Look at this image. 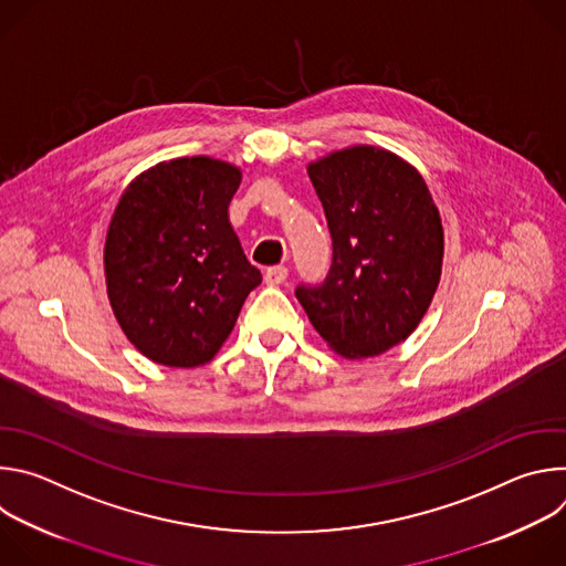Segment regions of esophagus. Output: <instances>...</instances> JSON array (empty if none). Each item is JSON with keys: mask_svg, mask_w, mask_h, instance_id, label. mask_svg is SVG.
Segmentation results:
<instances>
[{"mask_svg": "<svg viewBox=\"0 0 566 566\" xmlns=\"http://www.w3.org/2000/svg\"><path fill=\"white\" fill-rule=\"evenodd\" d=\"M286 277H289V269L286 266H273V269H266V273H264V282L271 284V286L282 284Z\"/></svg>", "mask_w": 566, "mask_h": 566, "instance_id": "esophagus-1", "label": "esophagus"}]
</instances>
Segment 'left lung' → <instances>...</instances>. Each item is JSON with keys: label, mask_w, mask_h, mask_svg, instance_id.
Instances as JSON below:
<instances>
[{"label": "left lung", "mask_w": 566, "mask_h": 566, "mask_svg": "<svg viewBox=\"0 0 566 566\" xmlns=\"http://www.w3.org/2000/svg\"><path fill=\"white\" fill-rule=\"evenodd\" d=\"M334 262L319 286L295 291L313 329L349 360L374 358L419 327L443 266L437 203L406 158L352 145L311 160Z\"/></svg>", "instance_id": "left-lung-1"}]
</instances>
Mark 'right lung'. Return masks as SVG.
<instances>
[{
  "mask_svg": "<svg viewBox=\"0 0 566 566\" xmlns=\"http://www.w3.org/2000/svg\"><path fill=\"white\" fill-rule=\"evenodd\" d=\"M239 184L228 160L181 156L140 172L118 199L103 251L107 297L151 363H210L262 282L228 219Z\"/></svg>",
  "mask_w": 566,
  "mask_h": 566,
  "instance_id": "add662e5",
  "label": "right lung"
}]
</instances>
